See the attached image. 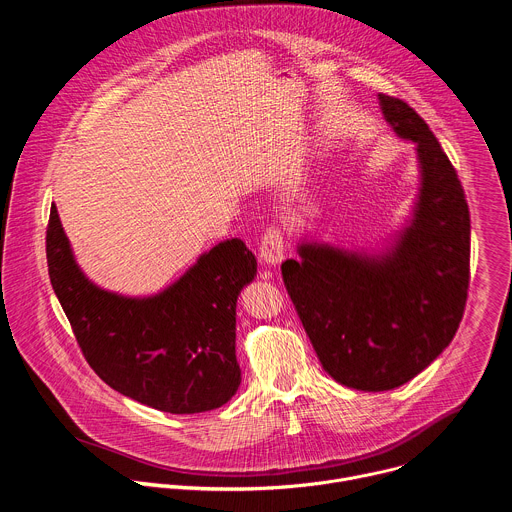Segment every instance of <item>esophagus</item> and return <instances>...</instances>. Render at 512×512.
Returning a JSON list of instances; mask_svg holds the SVG:
<instances>
[{
    "label": "esophagus",
    "mask_w": 512,
    "mask_h": 512,
    "mask_svg": "<svg viewBox=\"0 0 512 512\" xmlns=\"http://www.w3.org/2000/svg\"><path fill=\"white\" fill-rule=\"evenodd\" d=\"M283 249H285V241L279 229L271 227L259 245V259L263 265L267 267H277L283 261Z\"/></svg>",
    "instance_id": "esophagus-1"
}]
</instances>
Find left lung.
Returning a JSON list of instances; mask_svg holds the SVG:
<instances>
[{
    "instance_id": "1",
    "label": "left lung",
    "mask_w": 512,
    "mask_h": 512,
    "mask_svg": "<svg viewBox=\"0 0 512 512\" xmlns=\"http://www.w3.org/2000/svg\"><path fill=\"white\" fill-rule=\"evenodd\" d=\"M385 121L413 141L419 188L401 231L381 249L304 235L281 265L322 369L356 391H391L440 356L460 326L470 281V212L458 174L427 123L379 95Z\"/></svg>"
}]
</instances>
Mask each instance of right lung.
Instances as JSON below:
<instances>
[{"label":"right lung","mask_w":512,"mask_h":512,"mask_svg":"<svg viewBox=\"0 0 512 512\" xmlns=\"http://www.w3.org/2000/svg\"><path fill=\"white\" fill-rule=\"evenodd\" d=\"M46 259L72 332L111 389L176 415L216 409L237 393V300L257 277L241 239L214 245L158 294L123 296L85 275L52 204Z\"/></svg>","instance_id":"right-lung-1"}]
</instances>
